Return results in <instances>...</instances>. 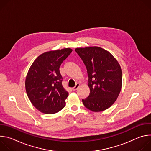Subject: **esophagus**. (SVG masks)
<instances>
[{
  "instance_id": "34e87169",
  "label": "esophagus",
  "mask_w": 151,
  "mask_h": 151,
  "mask_svg": "<svg viewBox=\"0 0 151 151\" xmlns=\"http://www.w3.org/2000/svg\"><path fill=\"white\" fill-rule=\"evenodd\" d=\"M79 86H80V83H76V85H75V87H74L73 88H72V90H73V91H76V90H78V88H79Z\"/></svg>"
}]
</instances>
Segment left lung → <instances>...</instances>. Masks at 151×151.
<instances>
[{
    "label": "left lung",
    "mask_w": 151,
    "mask_h": 151,
    "mask_svg": "<svg viewBox=\"0 0 151 151\" xmlns=\"http://www.w3.org/2000/svg\"><path fill=\"white\" fill-rule=\"evenodd\" d=\"M87 70L90 93L82 99L83 105L93 112L104 111L116 101L121 90L122 71L117 60L106 50L97 47L78 48Z\"/></svg>",
    "instance_id": "1"
}]
</instances>
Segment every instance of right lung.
Here are the masks:
<instances>
[{
	"mask_svg": "<svg viewBox=\"0 0 151 151\" xmlns=\"http://www.w3.org/2000/svg\"><path fill=\"white\" fill-rule=\"evenodd\" d=\"M72 51L64 48L43 53L29 69L25 82L26 93L33 105L42 113L55 114L65 106L69 93L62 85L59 68Z\"/></svg>",
	"mask_w": 151,
	"mask_h": 151,
	"instance_id": "1",
	"label": "right lung"
}]
</instances>
